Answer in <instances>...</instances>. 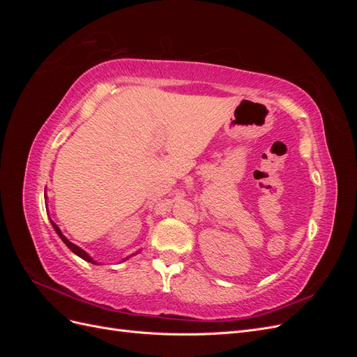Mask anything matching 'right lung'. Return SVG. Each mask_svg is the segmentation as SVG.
I'll return each mask as SVG.
<instances>
[{
  "instance_id": "obj_1",
  "label": "right lung",
  "mask_w": 357,
  "mask_h": 357,
  "mask_svg": "<svg viewBox=\"0 0 357 357\" xmlns=\"http://www.w3.org/2000/svg\"><path fill=\"white\" fill-rule=\"evenodd\" d=\"M50 222H52V220H50ZM52 226H53V229H55V231H56V234L59 235V238H61V240H62L63 243H66V244H67V247L70 248V250H71L73 253H75V255H77L79 257L84 259V261H88V262H91V264H96V262L93 261V259H92V257H91V256H89L88 253H86L84 250H82V248H80V247H77V245H75V244H73L71 241H68V240L66 238V235H63V234L61 232V229H59V228H58V226H56L55 223H53V222H52ZM128 257H131V256H128ZM128 257H126V259H128ZM126 259H123V261H126Z\"/></svg>"
}]
</instances>
